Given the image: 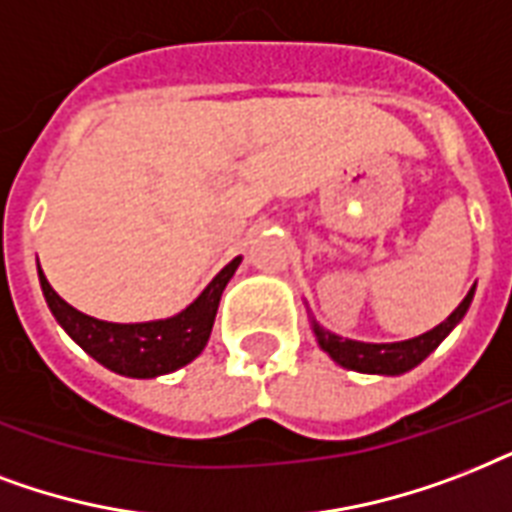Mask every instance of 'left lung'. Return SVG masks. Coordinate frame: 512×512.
I'll return each mask as SVG.
<instances>
[{
	"label": "left lung",
	"instance_id": "obj_1",
	"mask_svg": "<svg viewBox=\"0 0 512 512\" xmlns=\"http://www.w3.org/2000/svg\"><path fill=\"white\" fill-rule=\"evenodd\" d=\"M475 288L467 291L457 310L451 312L449 318L443 320L441 326H435L433 331L417 336V339H408V342L398 344H366V342H352V339H342V336L328 334L326 328L318 326L312 320V331L318 336L320 347L331 355V358L344 368L352 371H363V374H403L408 368L419 366L438 344L449 336V331L457 326L459 320L465 318L467 307L473 301Z\"/></svg>",
	"mask_w": 512,
	"mask_h": 512
}]
</instances>
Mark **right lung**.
<instances>
[{"instance_id": "obj_1", "label": "right lung", "mask_w": 512, "mask_h": 512, "mask_svg": "<svg viewBox=\"0 0 512 512\" xmlns=\"http://www.w3.org/2000/svg\"><path fill=\"white\" fill-rule=\"evenodd\" d=\"M237 264L240 259L229 261L227 267L213 277L211 285L197 296V301L189 304L184 312H178L176 318L130 323V326L104 323V320H95L74 310L53 291L42 269H39V283H42L47 307L55 320L87 355H93L101 366L112 368L122 376L152 379V376L170 374L200 355L211 336L221 293L227 288L229 277L235 275Z\"/></svg>"}]
</instances>
